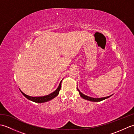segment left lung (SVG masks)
I'll use <instances>...</instances> for the list:
<instances>
[{"label":"left lung","instance_id":"8db88e82","mask_svg":"<svg viewBox=\"0 0 134 134\" xmlns=\"http://www.w3.org/2000/svg\"><path fill=\"white\" fill-rule=\"evenodd\" d=\"M78 92L79 93V94H80V96H81V97H82L83 98L85 99H87V100H89V101H94V102H98V101H102L104 100V99H107L108 98L110 97V96H108V97H103V98H92V97H89V96H87L86 95L83 94V93H82L80 91H79L78 89Z\"/></svg>","mask_w":134,"mask_h":134}]
</instances>
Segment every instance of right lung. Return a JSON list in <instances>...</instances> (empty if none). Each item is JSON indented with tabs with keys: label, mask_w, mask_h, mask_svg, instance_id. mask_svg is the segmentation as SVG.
I'll return each mask as SVG.
<instances>
[{
	"label": "right lung",
	"mask_w": 134,
	"mask_h": 134,
	"mask_svg": "<svg viewBox=\"0 0 134 134\" xmlns=\"http://www.w3.org/2000/svg\"><path fill=\"white\" fill-rule=\"evenodd\" d=\"M62 81H61L60 83L58 89H57L55 92H53V93H51L50 94L47 95V96H45L42 97H31V96H29L26 94H25L22 92L21 90H20V91H21V92L22 93V94H23L25 97L27 98L28 99H29V100H31L35 102H37V103H42V102H47L51 100V99H52L53 98L56 97L59 94V91L61 89Z\"/></svg>",
	"instance_id": "add662e5"
}]
</instances>
